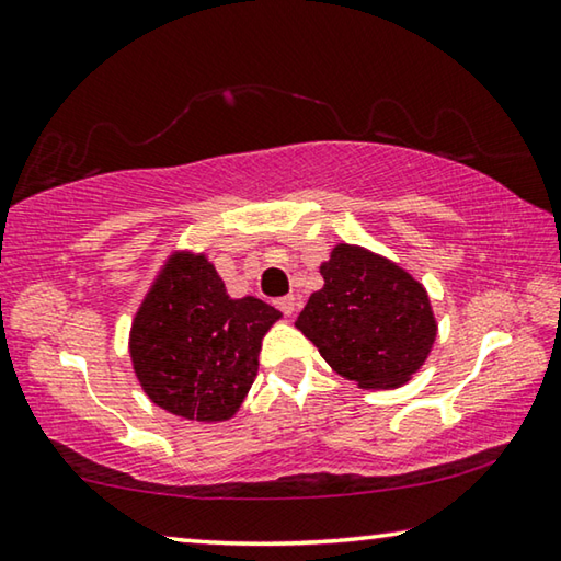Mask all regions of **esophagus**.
<instances>
[{"label":"esophagus","mask_w":561,"mask_h":561,"mask_svg":"<svg viewBox=\"0 0 561 561\" xmlns=\"http://www.w3.org/2000/svg\"><path fill=\"white\" fill-rule=\"evenodd\" d=\"M274 304H277V309L282 311V314L291 317L294 309H297V297H294V294H287V297H282V299H277Z\"/></svg>","instance_id":"obj_1"}]
</instances>
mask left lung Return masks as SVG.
I'll list each match as a JSON object with an SVG mask.
<instances>
[{
	"label": "left lung",
	"mask_w": 561,
	"mask_h": 561,
	"mask_svg": "<svg viewBox=\"0 0 561 561\" xmlns=\"http://www.w3.org/2000/svg\"><path fill=\"white\" fill-rule=\"evenodd\" d=\"M321 277L324 287L309 297L297 329L358 388L403 386L425 364L438 331L423 284L356 244H336Z\"/></svg>",
	"instance_id": "left-lung-1"
}]
</instances>
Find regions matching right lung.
<instances>
[{"label":"right lung","instance_id":"right-lung-1","mask_svg":"<svg viewBox=\"0 0 561 561\" xmlns=\"http://www.w3.org/2000/svg\"><path fill=\"white\" fill-rule=\"evenodd\" d=\"M282 314L232 299L205 254L175 252L130 327V360L146 396L187 421H230L260 368L262 339Z\"/></svg>","mask_w":561,"mask_h":561}]
</instances>
